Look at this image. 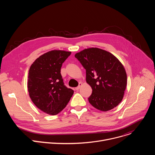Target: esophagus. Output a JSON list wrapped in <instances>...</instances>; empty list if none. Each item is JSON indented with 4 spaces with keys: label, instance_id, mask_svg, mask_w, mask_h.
I'll return each mask as SVG.
<instances>
[{
    "label": "esophagus",
    "instance_id": "obj_1",
    "mask_svg": "<svg viewBox=\"0 0 155 155\" xmlns=\"http://www.w3.org/2000/svg\"><path fill=\"white\" fill-rule=\"evenodd\" d=\"M82 85V83L80 82V83H79V84H78V86H77V87H75V90H78L80 88V87H81V86Z\"/></svg>",
    "mask_w": 155,
    "mask_h": 155
}]
</instances>
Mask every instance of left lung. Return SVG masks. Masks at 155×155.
Instances as JSON below:
<instances>
[{
  "instance_id": "obj_1",
  "label": "left lung",
  "mask_w": 155,
  "mask_h": 155,
  "mask_svg": "<svg viewBox=\"0 0 155 155\" xmlns=\"http://www.w3.org/2000/svg\"><path fill=\"white\" fill-rule=\"evenodd\" d=\"M75 57L86 69V80L93 90L88 98L96 108L107 112L122 101L127 75L120 61L112 53L97 48L84 49Z\"/></svg>"
}]
</instances>
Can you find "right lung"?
<instances>
[{
    "label": "right lung",
    "mask_w": 155,
    "mask_h": 155,
    "mask_svg": "<svg viewBox=\"0 0 155 155\" xmlns=\"http://www.w3.org/2000/svg\"><path fill=\"white\" fill-rule=\"evenodd\" d=\"M71 52L53 50L38 58L29 71V96L37 108L55 115L66 107L74 91L64 85L61 68Z\"/></svg>",
    "instance_id": "add662e5"
}]
</instances>
